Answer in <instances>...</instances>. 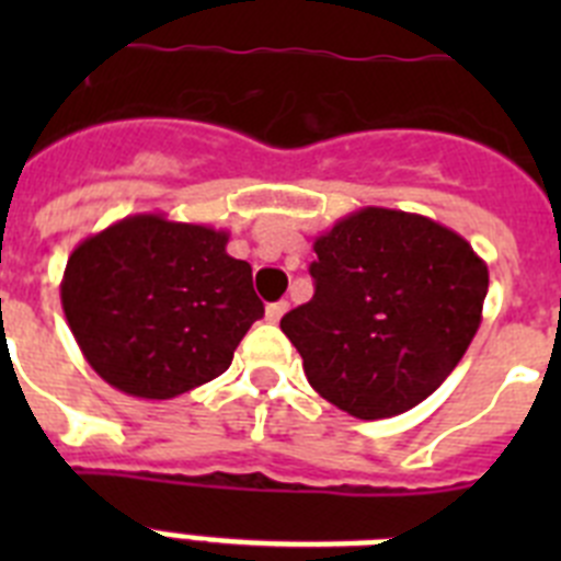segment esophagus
Masks as SVG:
<instances>
[{
    "mask_svg": "<svg viewBox=\"0 0 561 561\" xmlns=\"http://www.w3.org/2000/svg\"><path fill=\"white\" fill-rule=\"evenodd\" d=\"M286 311H289V304H286V300H277V304H270V306H266V320H270V323H277V320H280V317H284Z\"/></svg>",
    "mask_w": 561,
    "mask_h": 561,
    "instance_id": "1",
    "label": "esophagus"
}]
</instances>
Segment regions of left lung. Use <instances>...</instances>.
<instances>
[{"label":"left lung","instance_id":"8db88e82","mask_svg":"<svg viewBox=\"0 0 561 561\" xmlns=\"http://www.w3.org/2000/svg\"><path fill=\"white\" fill-rule=\"evenodd\" d=\"M314 297L280 320L311 388L362 421L440 388L483 320L489 266L449 227L362 207L314 238Z\"/></svg>","mask_w":561,"mask_h":561}]
</instances>
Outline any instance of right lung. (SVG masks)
I'll use <instances>...</instances> for the list:
<instances>
[{
	"label": "right lung",
	"instance_id": "right-lung-1",
	"mask_svg": "<svg viewBox=\"0 0 561 561\" xmlns=\"http://www.w3.org/2000/svg\"><path fill=\"white\" fill-rule=\"evenodd\" d=\"M227 230L137 213L72 250L61 306L103 381L162 401L230 368L264 304L252 266L227 255Z\"/></svg>",
	"mask_w": 561,
	"mask_h": 561
}]
</instances>
